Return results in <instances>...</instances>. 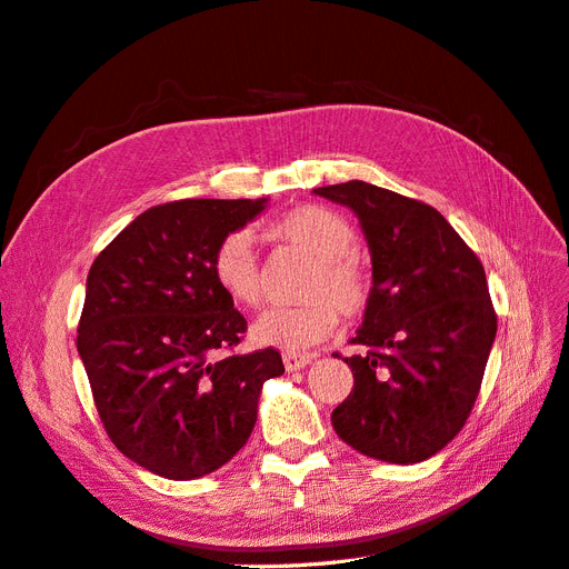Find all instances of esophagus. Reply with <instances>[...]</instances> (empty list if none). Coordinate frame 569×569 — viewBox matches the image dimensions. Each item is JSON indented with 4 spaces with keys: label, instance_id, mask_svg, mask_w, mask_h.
Segmentation results:
<instances>
[{
    "label": "esophagus",
    "instance_id": "esophagus-1",
    "mask_svg": "<svg viewBox=\"0 0 569 569\" xmlns=\"http://www.w3.org/2000/svg\"><path fill=\"white\" fill-rule=\"evenodd\" d=\"M282 360H284V368H287L289 372H295V370H303L308 363H311V356H303V353H284Z\"/></svg>",
    "mask_w": 569,
    "mask_h": 569
}]
</instances>
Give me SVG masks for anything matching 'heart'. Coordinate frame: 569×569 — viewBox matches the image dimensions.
<instances>
[{"instance_id": "obj_1", "label": "heart", "mask_w": 569, "mask_h": 569, "mask_svg": "<svg viewBox=\"0 0 569 569\" xmlns=\"http://www.w3.org/2000/svg\"><path fill=\"white\" fill-rule=\"evenodd\" d=\"M268 239L295 247L313 256V270L308 272L299 306L270 308L253 325V339L266 347H278L289 353H301L330 337L339 313L358 318L372 299V272L353 249L358 234L341 213L318 203L297 206L263 228ZM211 270L216 284L237 306L256 308L263 299V272L253 249V237L247 230L228 232L220 239Z\"/></svg>"}]
</instances>
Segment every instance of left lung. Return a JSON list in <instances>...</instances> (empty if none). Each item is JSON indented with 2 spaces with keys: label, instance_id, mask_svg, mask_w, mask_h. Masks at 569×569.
Wrapping results in <instances>:
<instances>
[{
  "label": "left lung",
  "instance_id": "obj_1",
  "mask_svg": "<svg viewBox=\"0 0 569 569\" xmlns=\"http://www.w3.org/2000/svg\"><path fill=\"white\" fill-rule=\"evenodd\" d=\"M316 194L349 206L372 253V299L343 358L353 389L332 412L358 453L410 465L468 422L496 339L485 266L432 206L363 180Z\"/></svg>",
  "mask_w": 569,
  "mask_h": 569
}]
</instances>
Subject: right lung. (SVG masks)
I'll list each match as a JSON object with an SVG mask.
<instances>
[{"label":"right lung","mask_w":569,"mask_h":569,"mask_svg":"<svg viewBox=\"0 0 569 569\" xmlns=\"http://www.w3.org/2000/svg\"><path fill=\"white\" fill-rule=\"evenodd\" d=\"M266 199H180L137 216L88 274L78 353L116 449L166 479L222 468L247 443L278 349L234 353L247 320L211 270ZM226 352V357H220Z\"/></svg>","instance_id":"1"}]
</instances>
